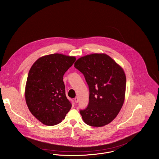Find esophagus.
Segmentation results:
<instances>
[{
	"label": "esophagus",
	"mask_w": 159,
	"mask_h": 159,
	"mask_svg": "<svg viewBox=\"0 0 159 159\" xmlns=\"http://www.w3.org/2000/svg\"><path fill=\"white\" fill-rule=\"evenodd\" d=\"M74 100H75V103H78V97H75V98H74Z\"/></svg>",
	"instance_id": "34e87169"
}]
</instances>
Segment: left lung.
Listing matches in <instances>:
<instances>
[{
	"label": "left lung",
	"mask_w": 159,
	"mask_h": 159,
	"mask_svg": "<svg viewBox=\"0 0 159 159\" xmlns=\"http://www.w3.org/2000/svg\"><path fill=\"white\" fill-rule=\"evenodd\" d=\"M74 66L84 75L89 89L88 106L80 111L83 120L93 127L109 124L125 101L126 78L123 69L104 53L79 58Z\"/></svg>",
	"instance_id": "1"
}]
</instances>
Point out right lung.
Masks as SVG:
<instances>
[{"mask_svg": "<svg viewBox=\"0 0 159 159\" xmlns=\"http://www.w3.org/2000/svg\"><path fill=\"white\" fill-rule=\"evenodd\" d=\"M76 58L55 53L39 58L29 71L25 101L30 111L47 126L61 123L72 107L66 95L63 76Z\"/></svg>", "mask_w": 159, "mask_h": 159, "instance_id": "add662e5", "label": "right lung"}]
</instances>
